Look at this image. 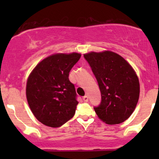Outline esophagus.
Here are the masks:
<instances>
[{"mask_svg": "<svg viewBox=\"0 0 159 159\" xmlns=\"http://www.w3.org/2000/svg\"><path fill=\"white\" fill-rule=\"evenodd\" d=\"M83 100H84V102H89V97H88L87 95L84 96V97H83Z\"/></svg>", "mask_w": 159, "mask_h": 159, "instance_id": "obj_1", "label": "esophagus"}]
</instances>
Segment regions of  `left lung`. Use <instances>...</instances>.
<instances>
[{"label": "left lung", "instance_id": "left-lung-1", "mask_svg": "<svg viewBox=\"0 0 159 159\" xmlns=\"http://www.w3.org/2000/svg\"><path fill=\"white\" fill-rule=\"evenodd\" d=\"M101 91L102 101L94 107L98 117L108 125L122 123L131 116L139 98V78L131 65L112 51L84 54Z\"/></svg>", "mask_w": 159, "mask_h": 159}]
</instances>
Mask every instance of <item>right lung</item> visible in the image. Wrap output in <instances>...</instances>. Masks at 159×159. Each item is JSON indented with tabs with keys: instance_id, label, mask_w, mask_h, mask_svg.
<instances>
[{
	"instance_id": "right-lung-1",
	"label": "right lung",
	"mask_w": 159,
	"mask_h": 159,
	"mask_svg": "<svg viewBox=\"0 0 159 159\" xmlns=\"http://www.w3.org/2000/svg\"><path fill=\"white\" fill-rule=\"evenodd\" d=\"M81 54H56L41 61L27 81L26 95L35 118L52 128L61 126L75 113L78 102L68 76Z\"/></svg>"
}]
</instances>
